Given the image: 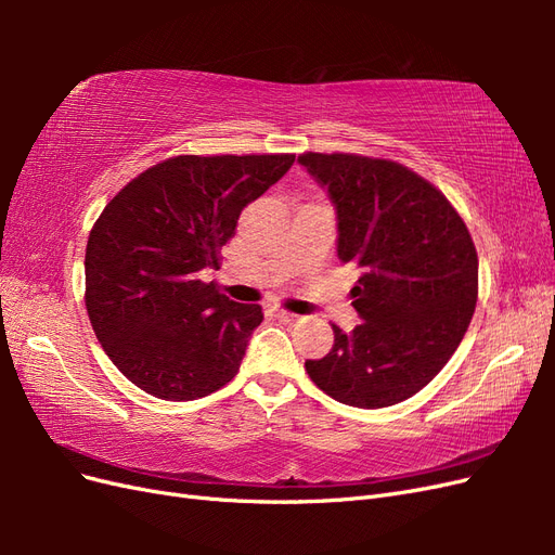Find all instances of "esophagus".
Masks as SVG:
<instances>
[{
	"label": "esophagus",
	"mask_w": 555,
	"mask_h": 555,
	"mask_svg": "<svg viewBox=\"0 0 555 555\" xmlns=\"http://www.w3.org/2000/svg\"><path fill=\"white\" fill-rule=\"evenodd\" d=\"M275 314L282 319V322H287V324H294V322H298V314H294V312H287V310H275Z\"/></svg>",
	"instance_id": "esophagus-1"
}]
</instances>
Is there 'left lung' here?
<instances>
[{"label": "left lung", "mask_w": 555, "mask_h": 555, "mask_svg": "<svg viewBox=\"0 0 555 555\" xmlns=\"http://www.w3.org/2000/svg\"><path fill=\"white\" fill-rule=\"evenodd\" d=\"M298 164L328 192L338 259L361 268L351 289L361 324L351 333L333 324L331 351L306 371L345 405H396L463 340L477 306L475 243L444 194L405 166L343 153Z\"/></svg>", "instance_id": "left-lung-1"}]
</instances>
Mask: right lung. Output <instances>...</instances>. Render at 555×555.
I'll return each mask as SVG.
<instances>
[{
    "mask_svg": "<svg viewBox=\"0 0 555 555\" xmlns=\"http://www.w3.org/2000/svg\"><path fill=\"white\" fill-rule=\"evenodd\" d=\"M294 155H182L113 196L90 231L86 306L108 359L162 400H196L236 377L263 312L198 280L220 268L243 208Z\"/></svg>",
    "mask_w": 555,
    "mask_h": 555,
    "instance_id": "obj_1",
    "label": "right lung"
}]
</instances>
